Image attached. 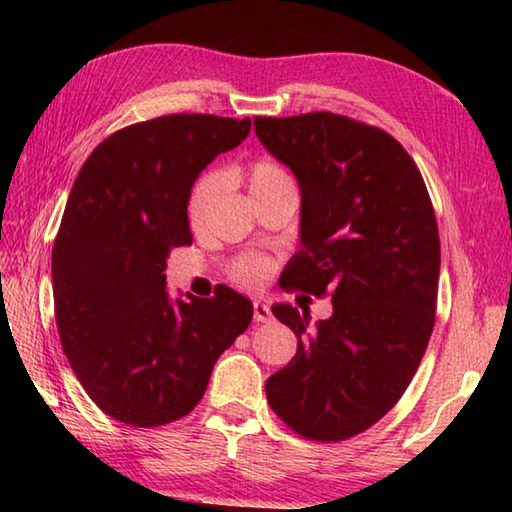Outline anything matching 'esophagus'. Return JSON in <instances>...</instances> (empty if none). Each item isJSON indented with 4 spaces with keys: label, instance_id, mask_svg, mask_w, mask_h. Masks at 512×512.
<instances>
[{
    "label": "esophagus",
    "instance_id": "34e87169",
    "mask_svg": "<svg viewBox=\"0 0 512 512\" xmlns=\"http://www.w3.org/2000/svg\"><path fill=\"white\" fill-rule=\"evenodd\" d=\"M253 318H255V323H271V318H273L271 307H268L262 300H255L253 302Z\"/></svg>",
    "mask_w": 512,
    "mask_h": 512
}]
</instances>
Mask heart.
<instances>
[{"instance_id": "b5f03b06", "label": "heart", "mask_w": 512, "mask_h": 512, "mask_svg": "<svg viewBox=\"0 0 512 512\" xmlns=\"http://www.w3.org/2000/svg\"><path fill=\"white\" fill-rule=\"evenodd\" d=\"M223 176L228 180H239V183H244L248 194L253 196V201L280 192H296V183H293L287 167L273 158H257L253 162H248L246 167H228L223 171ZM219 192L221 176L216 171H207L196 180L187 201V219L192 228H198V225L205 221V216L210 212L214 198L219 196ZM271 268V262L262 255H244L232 262L230 277L237 284H241V287L257 289L268 280Z\"/></svg>"}]
</instances>
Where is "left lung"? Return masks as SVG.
Listing matches in <instances>:
<instances>
[{
    "label": "left lung",
    "mask_w": 512,
    "mask_h": 512,
    "mask_svg": "<svg viewBox=\"0 0 512 512\" xmlns=\"http://www.w3.org/2000/svg\"><path fill=\"white\" fill-rule=\"evenodd\" d=\"M255 133L296 173L302 250L284 287L332 298L334 314L275 305L298 336L266 400L298 436L339 443L400 402L436 323L440 239L418 164L393 135L334 112L255 117Z\"/></svg>",
    "instance_id": "obj_1"
}]
</instances>
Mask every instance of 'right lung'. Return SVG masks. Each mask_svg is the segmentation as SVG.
Instances as JSON below:
<instances>
[{"instance_id": "add662e5", "label": "right lung", "mask_w": 512, "mask_h": 512, "mask_svg": "<svg viewBox=\"0 0 512 512\" xmlns=\"http://www.w3.org/2000/svg\"><path fill=\"white\" fill-rule=\"evenodd\" d=\"M250 119L178 112L108 135L83 162L51 253L60 343L99 409L160 427L201 402L253 305L232 289L171 302L164 271L192 244L194 180L246 140Z\"/></svg>"}]
</instances>
